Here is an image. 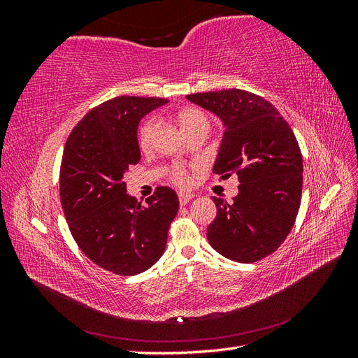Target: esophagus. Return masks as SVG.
<instances>
[{"instance_id": "obj_1", "label": "esophagus", "mask_w": 358, "mask_h": 358, "mask_svg": "<svg viewBox=\"0 0 358 358\" xmlns=\"http://www.w3.org/2000/svg\"><path fill=\"white\" fill-rule=\"evenodd\" d=\"M194 199V194L191 192H179V203L183 206Z\"/></svg>"}]
</instances>
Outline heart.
Instances as JSON below:
<instances>
[{"mask_svg": "<svg viewBox=\"0 0 358 358\" xmlns=\"http://www.w3.org/2000/svg\"><path fill=\"white\" fill-rule=\"evenodd\" d=\"M176 122L183 134H187V133L192 131V129H197V128H208L209 129L208 116H206L204 112H201L199 109H192V107L180 110L176 115ZM157 129H158V121L155 117L148 119V121L142 127H140L137 137H138V146L143 150H148L150 146H152ZM171 179L176 183H179V185H185V183H188L187 173L179 167L173 169Z\"/></svg>", "mask_w": 358, "mask_h": 358, "instance_id": "heart-1", "label": "heart"}]
</instances>
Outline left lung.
Here are the masks:
<instances>
[{
  "mask_svg": "<svg viewBox=\"0 0 358 358\" xmlns=\"http://www.w3.org/2000/svg\"><path fill=\"white\" fill-rule=\"evenodd\" d=\"M187 99L224 124L213 173L222 179L236 175L241 182L233 201L212 197L216 216L208 241L233 262H258L282 245L300 208L303 159L296 136L272 103L248 91L199 92Z\"/></svg>",
  "mask_w": 358,
  "mask_h": 358,
  "instance_id": "obj_1",
  "label": "left lung"
}]
</instances>
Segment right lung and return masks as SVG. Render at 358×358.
Wrapping results in <instances>:
<instances>
[{
  "label": "right lung",
  "instance_id": "add662e5",
  "mask_svg": "<svg viewBox=\"0 0 358 358\" xmlns=\"http://www.w3.org/2000/svg\"><path fill=\"white\" fill-rule=\"evenodd\" d=\"M167 103L129 95L104 101L73 128L64 148L59 197L69 229L92 263L119 276L138 275L158 262L179 210L171 188L158 187L142 206L122 180L140 161V119Z\"/></svg>",
  "mask_w": 358,
  "mask_h": 358
}]
</instances>
